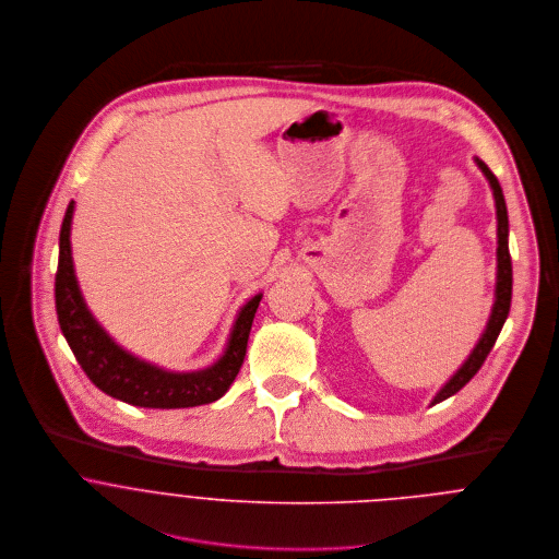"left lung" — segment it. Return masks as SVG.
Instances as JSON below:
<instances>
[{"instance_id": "1", "label": "left lung", "mask_w": 559, "mask_h": 559, "mask_svg": "<svg viewBox=\"0 0 559 559\" xmlns=\"http://www.w3.org/2000/svg\"><path fill=\"white\" fill-rule=\"evenodd\" d=\"M475 165L481 169V174L486 176L488 185L492 188V197H495V207H497V284H495V304L490 310V319L486 323L484 334L479 336L475 349L471 352V356L464 360V365L457 371L451 374V379L436 392V396L431 399V405L453 396L455 392H460L473 377L475 372L481 369V365L486 362L488 354L492 352L503 323L510 314V304H512V258H510V247H508V236H510V221H508V207H506V197L499 180L495 178V174L488 169V165L479 158H475Z\"/></svg>"}]
</instances>
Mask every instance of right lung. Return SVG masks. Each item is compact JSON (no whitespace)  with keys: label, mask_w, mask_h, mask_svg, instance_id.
Here are the masks:
<instances>
[{"label":"right lung","mask_w":559,"mask_h":559,"mask_svg":"<svg viewBox=\"0 0 559 559\" xmlns=\"http://www.w3.org/2000/svg\"><path fill=\"white\" fill-rule=\"evenodd\" d=\"M75 201L69 203L60 227V253L56 271V312L78 365L88 379L112 399L139 407L176 409L221 399L242 367L247 341L262 293L253 295L236 314L223 356L199 371H167L141 360L112 341L88 310L73 269L71 221Z\"/></svg>","instance_id":"1"}]
</instances>
